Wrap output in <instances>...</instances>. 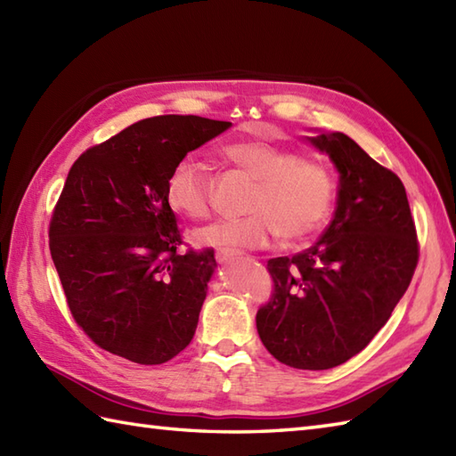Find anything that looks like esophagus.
Here are the masks:
<instances>
[{
    "label": "esophagus",
    "instance_id": "1",
    "mask_svg": "<svg viewBox=\"0 0 456 456\" xmlns=\"http://www.w3.org/2000/svg\"><path fill=\"white\" fill-rule=\"evenodd\" d=\"M216 258H217V263L227 265V263H231V260L237 258V253H233V250H223V248H219L217 253H216Z\"/></svg>",
    "mask_w": 456,
    "mask_h": 456
}]
</instances>
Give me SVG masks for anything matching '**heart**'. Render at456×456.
I'll list each match as a JSON object with an SVG mask.
<instances>
[{
  "label": "heart",
  "instance_id": "heart-1",
  "mask_svg": "<svg viewBox=\"0 0 456 456\" xmlns=\"http://www.w3.org/2000/svg\"><path fill=\"white\" fill-rule=\"evenodd\" d=\"M223 157L255 178L247 217L209 223L193 233L196 243L223 250L265 248L282 235L288 243L314 237L331 216L335 180L325 164L270 141L227 144ZM172 211L191 219L211 211V178L200 162L180 160L167 180Z\"/></svg>",
  "mask_w": 456,
  "mask_h": 456
}]
</instances>
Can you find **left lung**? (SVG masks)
Returning a JSON list of instances; mask_svg holds the SVG:
<instances>
[{
    "instance_id": "left-lung-1",
    "label": "left lung",
    "mask_w": 456,
    "mask_h": 456,
    "mask_svg": "<svg viewBox=\"0 0 456 456\" xmlns=\"http://www.w3.org/2000/svg\"><path fill=\"white\" fill-rule=\"evenodd\" d=\"M338 170L333 221L314 247L268 260L274 292L256 312L276 361L327 370L372 341L408 289L419 243L402 180L345 133L307 137Z\"/></svg>"
}]
</instances>
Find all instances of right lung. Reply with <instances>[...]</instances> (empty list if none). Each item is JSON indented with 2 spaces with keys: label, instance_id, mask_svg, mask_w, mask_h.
<instances>
[{
  "label": "right lung",
  "instance_id": "right-lung-1",
  "mask_svg": "<svg viewBox=\"0 0 456 456\" xmlns=\"http://www.w3.org/2000/svg\"><path fill=\"white\" fill-rule=\"evenodd\" d=\"M231 127L198 115H159L88 149L58 198L48 247L74 322L103 351L162 364L190 345L213 248L183 243L167 180L190 151Z\"/></svg>",
  "mask_w": 456,
  "mask_h": 456
}]
</instances>
